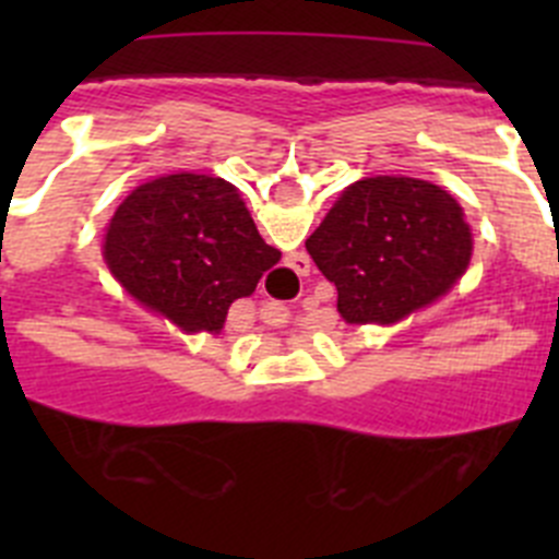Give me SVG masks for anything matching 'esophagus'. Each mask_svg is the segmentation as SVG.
Masks as SVG:
<instances>
[{"mask_svg":"<svg viewBox=\"0 0 559 559\" xmlns=\"http://www.w3.org/2000/svg\"><path fill=\"white\" fill-rule=\"evenodd\" d=\"M290 269H294L296 271V274H299V276H305V274H308V271H310V260H308V257H305V254H290Z\"/></svg>","mask_w":559,"mask_h":559,"instance_id":"obj_1","label":"esophagus"}]
</instances>
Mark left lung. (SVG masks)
Instances as JSON below:
<instances>
[{
    "instance_id": "obj_1",
    "label": "left lung",
    "mask_w": 559,
    "mask_h": 559,
    "mask_svg": "<svg viewBox=\"0 0 559 559\" xmlns=\"http://www.w3.org/2000/svg\"><path fill=\"white\" fill-rule=\"evenodd\" d=\"M305 246L344 322L392 328L451 294L471 269L473 229L439 185L374 176L341 190Z\"/></svg>"
}]
</instances>
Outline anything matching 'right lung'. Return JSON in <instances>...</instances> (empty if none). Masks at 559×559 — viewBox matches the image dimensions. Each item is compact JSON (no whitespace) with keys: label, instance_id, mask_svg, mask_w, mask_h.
Masks as SVG:
<instances>
[{"label":"right lung","instance_id":"add662e5","mask_svg":"<svg viewBox=\"0 0 559 559\" xmlns=\"http://www.w3.org/2000/svg\"><path fill=\"white\" fill-rule=\"evenodd\" d=\"M103 263L133 302L181 333L218 335L280 249L260 237L235 185L185 170L128 192L106 226Z\"/></svg>","mask_w":559,"mask_h":559}]
</instances>
